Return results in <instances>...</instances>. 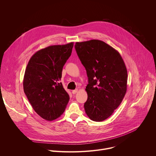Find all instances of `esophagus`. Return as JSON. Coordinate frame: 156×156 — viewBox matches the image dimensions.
<instances>
[{
    "mask_svg": "<svg viewBox=\"0 0 156 156\" xmlns=\"http://www.w3.org/2000/svg\"><path fill=\"white\" fill-rule=\"evenodd\" d=\"M77 92H78V90L76 89V90H73V91H72V94H75Z\"/></svg>",
    "mask_w": 156,
    "mask_h": 156,
    "instance_id": "esophagus-1",
    "label": "esophagus"
}]
</instances>
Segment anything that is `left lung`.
I'll return each mask as SVG.
<instances>
[{
    "mask_svg": "<svg viewBox=\"0 0 156 156\" xmlns=\"http://www.w3.org/2000/svg\"><path fill=\"white\" fill-rule=\"evenodd\" d=\"M75 48L88 77L86 114L91 120L104 121L114 113L126 94L125 64L117 50L100 40L77 42Z\"/></svg>",
    "mask_w": 156,
    "mask_h": 156,
    "instance_id": "8db88e82",
    "label": "left lung"
}]
</instances>
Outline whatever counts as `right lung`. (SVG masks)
Masks as SVG:
<instances>
[{"instance_id":"1","label":"right lung","mask_w":156,"mask_h":156,"mask_svg":"<svg viewBox=\"0 0 156 156\" xmlns=\"http://www.w3.org/2000/svg\"><path fill=\"white\" fill-rule=\"evenodd\" d=\"M73 47V42H70L42 49L31 57L27 65L24 92L35 112L46 120L60 117L69 101V95L59 81Z\"/></svg>"}]
</instances>
